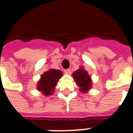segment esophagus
<instances>
[{"label":"esophagus","instance_id":"34e87169","mask_svg":"<svg viewBox=\"0 0 133 133\" xmlns=\"http://www.w3.org/2000/svg\"><path fill=\"white\" fill-rule=\"evenodd\" d=\"M64 72H65V74H67V75H70V74H71V71L70 69H65V70L64 71Z\"/></svg>","mask_w":133,"mask_h":133}]
</instances>
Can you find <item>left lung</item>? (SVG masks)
Here are the masks:
<instances>
[{
    "label": "left lung",
    "instance_id": "8db88e82",
    "mask_svg": "<svg viewBox=\"0 0 133 133\" xmlns=\"http://www.w3.org/2000/svg\"><path fill=\"white\" fill-rule=\"evenodd\" d=\"M72 77L77 87H79L80 91H81L83 93L87 92L92 88L91 76L83 68V67H81L78 70L75 71L72 74Z\"/></svg>",
    "mask_w": 133,
    "mask_h": 133
}]
</instances>
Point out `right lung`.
Instances as JSON below:
<instances>
[{
	"label": "right lung",
	"instance_id": "obj_1",
	"mask_svg": "<svg viewBox=\"0 0 133 133\" xmlns=\"http://www.w3.org/2000/svg\"><path fill=\"white\" fill-rule=\"evenodd\" d=\"M62 75V71L56 69L51 68L47 71H45L37 82V90L41 92L46 96L52 95L55 92L56 86Z\"/></svg>",
	"mask_w": 133,
	"mask_h": 133
}]
</instances>
